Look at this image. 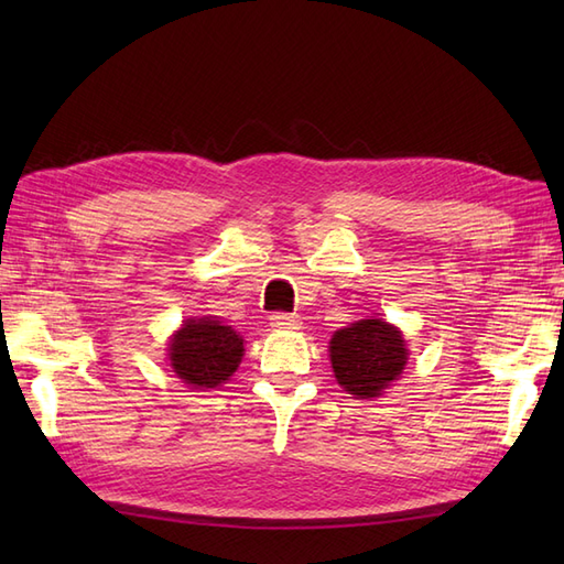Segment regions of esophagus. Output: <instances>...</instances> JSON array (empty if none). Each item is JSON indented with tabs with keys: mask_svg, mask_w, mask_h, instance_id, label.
Returning <instances> with one entry per match:
<instances>
[{
	"mask_svg": "<svg viewBox=\"0 0 564 564\" xmlns=\"http://www.w3.org/2000/svg\"><path fill=\"white\" fill-rule=\"evenodd\" d=\"M270 327L275 329H296L299 327V317L289 315V313H272L270 315Z\"/></svg>",
	"mask_w": 564,
	"mask_h": 564,
	"instance_id": "obj_1",
	"label": "esophagus"
}]
</instances>
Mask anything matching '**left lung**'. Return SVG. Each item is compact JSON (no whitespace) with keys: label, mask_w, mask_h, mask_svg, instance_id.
Segmentation results:
<instances>
[{"label":"left lung","mask_w":564,"mask_h":564,"mask_svg":"<svg viewBox=\"0 0 564 564\" xmlns=\"http://www.w3.org/2000/svg\"><path fill=\"white\" fill-rule=\"evenodd\" d=\"M329 357L338 386L355 398L369 400L383 395L398 381L409 350L398 327L383 319H360L332 336Z\"/></svg>","instance_id":"obj_1"}]
</instances>
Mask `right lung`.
I'll list each match as a JSON object with an SVG mask.
<instances>
[{
    "mask_svg": "<svg viewBox=\"0 0 564 564\" xmlns=\"http://www.w3.org/2000/svg\"><path fill=\"white\" fill-rule=\"evenodd\" d=\"M245 355V338L216 317L185 319L169 340V360L176 377L191 388L226 383Z\"/></svg>",
    "mask_w": 564,
    "mask_h": 564,
    "instance_id": "obj_1",
    "label": "right lung"
}]
</instances>
